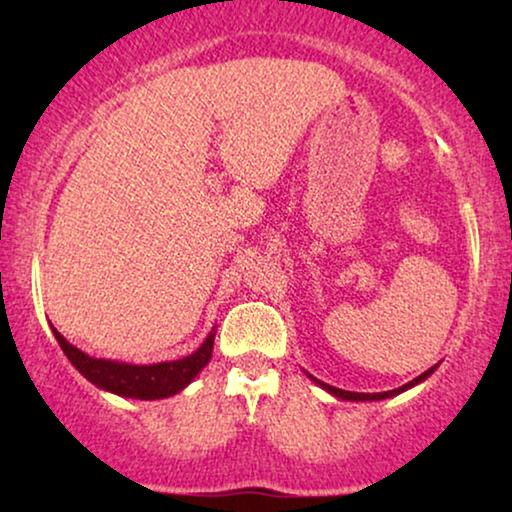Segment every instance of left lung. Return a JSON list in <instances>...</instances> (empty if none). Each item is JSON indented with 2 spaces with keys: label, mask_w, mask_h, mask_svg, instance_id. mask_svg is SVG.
Masks as SVG:
<instances>
[{
  "label": "left lung",
  "mask_w": 512,
  "mask_h": 512,
  "mask_svg": "<svg viewBox=\"0 0 512 512\" xmlns=\"http://www.w3.org/2000/svg\"><path fill=\"white\" fill-rule=\"evenodd\" d=\"M433 370H436V366L433 368H429L426 370V373H422L419 377H415V380L412 382H408V384H403V387H398V389H391V391H380V394H359V391H345V389H338V387H331V384H326V382H321V380H317V377H312L310 375V380L317 384V387H321V389H326L328 394H333L335 398H342V401H384V398H391V396H398V394H403V391H408V389H412L415 387V384H419V382H424L426 377H429Z\"/></svg>",
  "instance_id": "1"
}]
</instances>
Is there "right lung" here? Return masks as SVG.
I'll return each mask as SVG.
<instances>
[{
  "label": "right lung",
  "mask_w": 512,
  "mask_h": 512,
  "mask_svg": "<svg viewBox=\"0 0 512 512\" xmlns=\"http://www.w3.org/2000/svg\"><path fill=\"white\" fill-rule=\"evenodd\" d=\"M53 335L62 352L67 354V359L72 361V366L88 382H93L97 389L111 391V394L125 398H139V401H156V398H170L179 394L198 377L200 370L212 359L216 331L209 333L205 342L184 359L151 363V366L95 359V356H88L79 347H74L72 342L62 338L58 328H53Z\"/></svg>",
  "instance_id": "add662e5"
}]
</instances>
